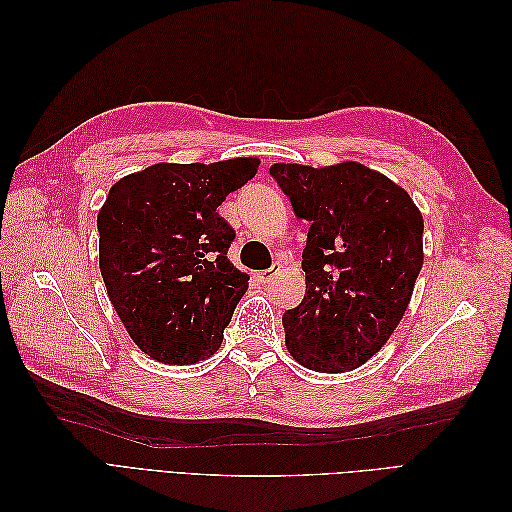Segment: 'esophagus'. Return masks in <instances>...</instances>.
<instances>
[{"label": "esophagus", "mask_w": 512, "mask_h": 512, "mask_svg": "<svg viewBox=\"0 0 512 512\" xmlns=\"http://www.w3.org/2000/svg\"><path fill=\"white\" fill-rule=\"evenodd\" d=\"M275 273H277V267H271V269H265V271H260V273H256V280L260 282V284H269L273 277H275Z\"/></svg>", "instance_id": "obj_1"}]
</instances>
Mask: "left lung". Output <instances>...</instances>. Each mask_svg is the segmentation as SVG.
I'll use <instances>...</instances> for the list:
<instances>
[{
    "mask_svg": "<svg viewBox=\"0 0 512 512\" xmlns=\"http://www.w3.org/2000/svg\"><path fill=\"white\" fill-rule=\"evenodd\" d=\"M269 173L309 222L305 297L282 316L288 352L324 374L361 367L406 314L423 267V215L404 188L359 162Z\"/></svg>",
    "mask_w": 512,
    "mask_h": 512,
    "instance_id": "1",
    "label": "left lung"
}]
</instances>
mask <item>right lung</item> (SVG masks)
I'll list each match as a JSON object with an SVG mask.
<instances>
[{"mask_svg": "<svg viewBox=\"0 0 512 512\" xmlns=\"http://www.w3.org/2000/svg\"><path fill=\"white\" fill-rule=\"evenodd\" d=\"M256 158L153 164L119 179L98 213L100 271L115 312L151 359L190 365L222 346L250 277L228 260L218 207Z\"/></svg>", "mask_w": 512, "mask_h": 512, "instance_id": "obj_1", "label": "right lung"}]
</instances>
